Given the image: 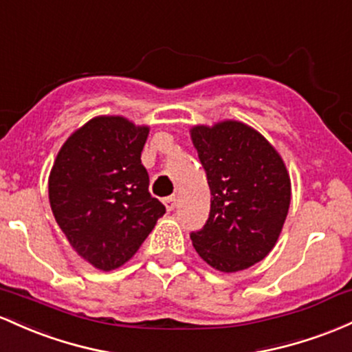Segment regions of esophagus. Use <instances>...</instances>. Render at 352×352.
Segmentation results:
<instances>
[{
	"mask_svg": "<svg viewBox=\"0 0 352 352\" xmlns=\"http://www.w3.org/2000/svg\"><path fill=\"white\" fill-rule=\"evenodd\" d=\"M163 203H164V206H166V209H168V211H173V209L176 208V197L175 196L164 197Z\"/></svg>",
	"mask_w": 352,
	"mask_h": 352,
	"instance_id": "obj_1",
	"label": "esophagus"
}]
</instances>
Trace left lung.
Here are the masks:
<instances>
[{
  "label": "left lung",
  "mask_w": 352,
  "mask_h": 352,
  "mask_svg": "<svg viewBox=\"0 0 352 352\" xmlns=\"http://www.w3.org/2000/svg\"><path fill=\"white\" fill-rule=\"evenodd\" d=\"M191 140L211 189L209 218L191 232L209 266L243 271L270 254L291 203L284 161L266 138L239 121L195 126Z\"/></svg>",
  "instance_id": "obj_1"
}]
</instances>
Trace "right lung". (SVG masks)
Here are the masks:
<instances>
[{"instance_id":"right-lung-1","label":"right lung","mask_w":352,"mask_h":352,"mask_svg":"<svg viewBox=\"0 0 352 352\" xmlns=\"http://www.w3.org/2000/svg\"><path fill=\"white\" fill-rule=\"evenodd\" d=\"M148 126L98 116L59 149L50 175V204L73 250L101 271L136 254L166 208L149 192L141 164Z\"/></svg>"}]
</instances>
